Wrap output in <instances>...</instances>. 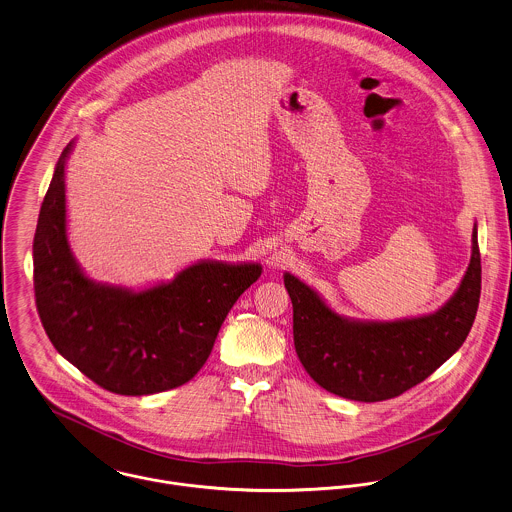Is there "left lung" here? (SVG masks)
<instances>
[{
	"mask_svg": "<svg viewBox=\"0 0 512 512\" xmlns=\"http://www.w3.org/2000/svg\"><path fill=\"white\" fill-rule=\"evenodd\" d=\"M293 336L301 364L326 392L356 402L402 396L431 376L465 342L481 297L477 225L473 255L455 297L435 314L398 322H352L326 307L293 275Z\"/></svg>",
	"mask_w": 512,
	"mask_h": 512,
	"instance_id": "left-lung-1",
	"label": "left lung"
}]
</instances>
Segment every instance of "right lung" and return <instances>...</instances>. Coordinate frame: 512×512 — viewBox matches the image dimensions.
<instances>
[{
  "label": "right lung",
  "instance_id": "right-lung-1",
  "mask_svg": "<svg viewBox=\"0 0 512 512\" xmlns=\"http://www.w3.org/2000/svg\"><path fill=\"white\" fill-rule=\"evenodd\" d=\"M63 150L33 237V289L55 350L97 386L148 396L190 382L211 354L235 301L261 277L259 265L198 263L142 293L101 287L77 267L65 235Z\"/></svg>",
  "mask_w": 512,
  "mask_h": 512
}]
</instances>
